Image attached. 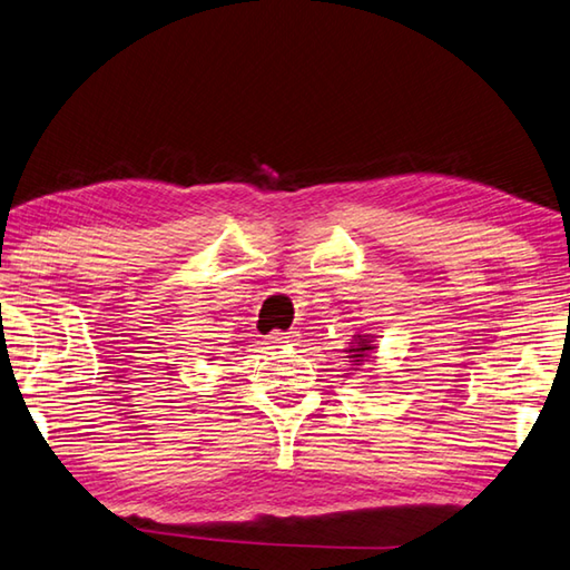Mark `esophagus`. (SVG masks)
<instances>
[{
    "mask_svg": "<svg viewBox=\"0 0 570 570\" xmlns=\"http://www.w3.org/2000/svg\"><path fill=\"white\" fill-rule=\"evenodd\" d=\"M297 332H273L268 338H271V344H275V346H285V344H293V341H297Z\"/></svg>",
    "mask_w": 570,
    "mask_h": 570,
    "instance_id": "esophagus-1",
    "label": "esophagus"
}]
</instances>
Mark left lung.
I'll return each instance as SVG.
<instances>
[{"mask_svg": "<svg viewBox=\"0 0 570 570\" xmlns=\"http://www.w3.org/2000/svg\"><path fill=\"white\" fill-rule=\"evenodd\" d=\"M373 348H375V346H373L371 338L356 336V344H353V346L346 351V353H351V356H346V358H351L353 365H363V361L368 358V353H371Z\"/></svg>", "mask_w": 570, "mask_h": 570, "instance_id": "1", "label": "left lung"}]
</instances>
